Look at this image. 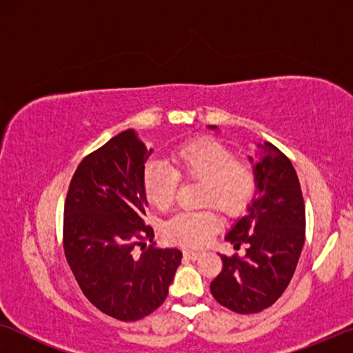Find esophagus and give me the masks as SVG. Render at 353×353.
I'll use <instances>...</instances> for the list:
<instances>
[{"label":"esophagus","instance_id":"34e87169","mask_svg":"<svg viewBox=\"0 0 353 353\" xmlns=\"http://www.w3.org/2000/svg\"><path fill=\"white\" fill-rule=\"evenodd\" d=\"M202 255L199 250H192V249H185V257L188 260H197Z\"/></svg>","mask_w":353,"mask_h":353}]
</instances>
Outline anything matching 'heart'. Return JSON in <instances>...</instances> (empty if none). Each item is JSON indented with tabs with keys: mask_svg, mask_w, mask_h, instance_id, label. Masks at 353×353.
<instances>
[{
	"mask_svg": "<svg viewBox=\"0 0 353 353\" xmlns=\"http://www.w3.org/2000/svg\"><path fill=\"white\" fill-rule=\"evenodd\" d=\"M178 178L201 181V205H214L221 214L233 216L248 205L254 194V173L249 165L234 159L225 144L214 138H201L175 148L170 167L152 161L143 172V191L159 210L173 204ZM220 226L214 210L181 212L163 225L168 239L185 245H204Z\"/></svg>",
	"mask_w": 353,
	"mask_h": 353,
	"instance_id": "obj_1",
	"label": "heart"
}]
</instances>
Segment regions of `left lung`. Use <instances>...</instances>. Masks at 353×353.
Here are the masks:
<instances>
[{"mask_svg": "<svg viewBox=\"0 0 353 353\" xmlns=\"http://www.w3.org/2000/svg\"><path fill=\"white\" fill-rule=\"evenodd\" d=\"M257 148L259 162L249 156L257 191L225 236L234 249H248L243 257L220 254L223 270L210 283L215 301L236 313H259L281 297L305 243V205L291 161L272 143Z\"/></svg>", "mask_w": 353, "mask_h": 353, "instance_id": "1", "label": "left lung"}]
</instances>
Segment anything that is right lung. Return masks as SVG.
<instances>
[{"mask_svg":"<svg viewBox=\"0 0 353 353\" xmlns=\"http://www.w3.org/2000/svg\"><path fill=\"white\" fill-rule=\"evenodd\" d=\"M151 152L134 130H125L80 162L65 197L67 263L85 297L120 321L141 320L162 305L183 257L176 248L144 243L154 238L143 191Z\"/></svg>","mask_w":353,"mask_h":353,"instance_id":"right-lung-1","label":"right lung"}]
</instances>
